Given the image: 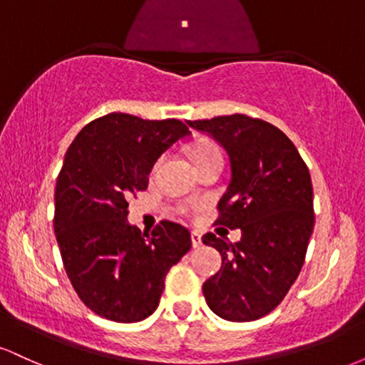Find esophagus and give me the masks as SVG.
I'll use <instances>...</instances> for the list:
<instances>
[{"label":"esophagus","mask_w":365,"mask_h":365,"mask_svg":"<svg viewBox=\"0 0 365 365\" xmlns=\"http://www.w3.org/2000/svg\"><path fill=\"white\" fill-rule=\"evenodd\" d=\"M192 247L194 249H199L200 245H202V235H200L199 232H192Z\"/></svg>","instance_id":"34e87169"}]
</instances>
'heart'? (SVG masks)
Returning a JSON list of instances; mask_svg holds the SVG:
<instances>
[{
	"instance_id": "obj_1",
	"label": "heart",
	"mask_w": 365,
	"mask_h": 365,
	"mask_svg": "<svg viewBox=\"0 0 365 365\" xmlns=\"http://www.w3.org/2000/svg\"><path fill=\"white\" fill-rule=\"evenodd\" d=\"M207 149H215V145H211V144H202V145H199V148H197V150H195V154L202 153V150H207ZM195 154H194V156H195Z\"/></svg>"
}]
</instances>
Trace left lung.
<instances>
[{
  "mask_svg": "<svg viewBox=\"0 0 365 365\" xmlns=\"http://www.w3.org/2000/svg\"><path fill=\"white\" fill-rule=\"evenodd\" d=\"M215 139L230 159L217 225L240 228L235 244L206 233L221 269L202 284L216 316L255 321L278 307L304 266L314 230L312 182L293 142L274 125L245 115L187 121Z\"/></svg>",
  "mask_w": 365,
  "mask_h": 365,
  "instance_id": "obj_1",
  "label": "left lung"
}]
</instances>
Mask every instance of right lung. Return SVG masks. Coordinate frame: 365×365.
I'll use <instances>...</instances> for the list:
<instances>
[{"mask_svg":"<svg viewBox=\"0 0 365 365\" xmlns=\"http://www.w3.org/2000/svg\"><path fill=\"white\" fill-rule=\"evenodd\" d=\"M190 137L180 120L110 113L86 125L65 154L54 190V235L72 287L92 312L137 322L156 311L165 278L192 247L182 225H130V195L145 190L154 163Z\"/></svg>","mask_w":365,"mask_h":365,"instance_id":"1","label":"right lung"}]
</instances>
